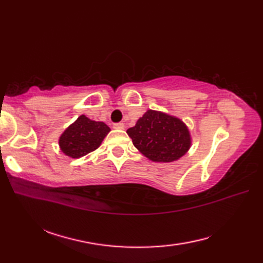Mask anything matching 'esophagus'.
Returning a JSON list of instances; mask_svg holds the SVG:
<instances>
[{
    "label": "esophagus",
    "instance_id": "obj_1",
    "mask_svg": "<svg viewBox=\"0 0 263 263\" xmlns=\"http://www.w3.org/2000/svg\"><path fill=\"white\" fill-rule=\"evenodd\" d=\"M113 127H114V128H116V130H123V128H124V123H122V122H120V123H115Z\"/></svg>",
    "mask_w": 263,
    "mask_h": 263
}]
</instances>
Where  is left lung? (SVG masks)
<instances>
[{
	"mask_svg": "<svg viewBox=\"0 0 263 263\" xmlns=\"http://www.w3.org/2000/svg\"><path fill=\"white\" fill-rule=\"evenodd\" d=\"M126 133L139 152L157 163L180 159L192 143L185 123L159 110L148 109Z\"/></svg>",
	"mask_w": 263,
	"mask_h": 263,
	"instance_id": "left-lung-1",
	"label": "left lung"
}]
</instances>
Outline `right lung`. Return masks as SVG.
<instances>
[{"label":"right lung","mask_w":263,"mask_h":263,"mask_svg":"<svg viewBox=\"0 0 263 263\" xmlns=\"http://www.w3.org/2000/svg\"><path fill=\"white\" fill-rule=\"evenodd\" d=\"M110 128L104 122H96L80 115L59 139L61 152L71 158H80L96 150Z\"/></svg>","instance_id":"obj_1"}]
</instances>
